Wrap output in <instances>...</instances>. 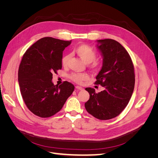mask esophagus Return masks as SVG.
<instances>
[{"mask_svg":"<svg viewBox=\"0 0 158 158\" xmlns=\"http://www.w3.org/2000/svg\"><path fill=\"white\" fill-rule=\"evenodd\" d=\"M76 88L77 89H79V90H82L83 89V88L82 87L78 86V85H77V86H76Z\"/></svg>","mask_w":158,"mask_h":158,"instance_id":"esophagus-1","label":"esophagus"}]
</instances>
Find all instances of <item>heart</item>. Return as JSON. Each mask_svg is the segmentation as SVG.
I'll list each match as a JSON object with an SVG mask.
<instances>
[{
	"label": "heart",
	"mask_w": 158,
	"mask_h": 158,
	"mask_svg": "<svg viewBox=\"0 0 158 158\" xmlns=\"http://www.w3.org/2000/svg\"><path fill=\"white\" fill-rule=\"evenodd\" d=\"M74 51L80 58L82 59L85 63L89 64L93 62L92 66L93 68H98L100 66V63L98 61H95L96 53L92 47L85 44H80L76 46ZM70 59V56L69 55H64L62 59V64L64 66L68 65L69 60ZM88 78V76L85 74H73L70 75V78L74 81L75 82L80 83L83 80H85Z\"/></svg>",
	"instance_id": "b5f03b06"
}]
</instances>
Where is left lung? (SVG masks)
Here are the masks:
<instances>
[{
    "label": "left lung",
    "instance_id": "1",
    "mask_svg": "<svg viewBox=\"0 0 158 158\" xmlns=\"http://www.w3.org/2000/svg\"><path fill=\"white\" fill-rule=\"evenodd\" d=\"M96 41L103 64L95 84L101 85L104 90L96 94L94 88H85L89 99L85 107L94 117L108 120L127 107L135 88V76L131 56L118 42L111 39Z\"/></svg>",
    "mask_w": 158,
    "mask_h": 158
}]
</instances>
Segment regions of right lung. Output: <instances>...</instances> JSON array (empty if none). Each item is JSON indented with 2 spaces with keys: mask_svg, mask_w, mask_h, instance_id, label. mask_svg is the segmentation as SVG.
<instances>
[{
  "mask_svg": "<svg viewBox=\"0 0 158 158\" xmlns=\"http://www.w3.org/2000/svg\"><path fill=\"white\" fill-rule=\"evenodd\" d=\"M72 41L41 38L23 55L18 70V82L27 107L35 115L47 118L63 107L74 89L73 84L52 82V73L62 69L63 52Z\"/></svg>",
  "mask_w": 158,
  "mask_h": 158,
  "instance_id": "add662e5",
  "label": "right lung"
}]
</instances>
